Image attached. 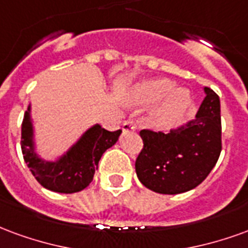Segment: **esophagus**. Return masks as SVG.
I'll return each instance as SVG.
<instances>
[{
  "mask_svg": "<svg viewBox=\"0 0 248 248\" xmlns=\"http://www.w3.org/2000/svg\"><path fill=\"white\" fill-rule=\"evenodd\" d=\"M136 129V125L132 122H126L123 124V132H131Z\"/></svg>",
  "mask_w": 248,
  "mask_h": 248,
  "instance_id": "34e87169",
  "label": "esophagus"
}]
</instances>
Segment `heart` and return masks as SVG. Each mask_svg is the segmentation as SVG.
Masks as SVG:
<instances>
[{
    "mask_svg": "<svg viewBox=\"0 0 248 248\" xmlns=\"http://www.w3.org/2000/svg\"><path fill=\"white\" fill-rule=\"evenodd\" d=\"M162 100L153 116L152 125L157 131H168L174 125L189 107L190 99L184 90H173L166 79H149L139 83L132 92L131 102L137 107H149Z\"/></svg>",
    "mask_w": 248,
    "mask_h": 248,
    "instance_id": "b5f03b06",
    "label": "heart"
}]
</instances>
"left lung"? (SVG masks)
Wrapping results in <instances>:
<instances>
[{
  "instance_id": "8db88e82",
  "label": "left lung",
  "mask_w": 248,
  "mask_h": 248,
  "mask_svg": "<svg viewBox=\"0 0 248 248\" xmlns=\"http://www.w3.org/2000/svg\"><path fill=\"white\" fill-rule=\"evenodd\" d=\"M196 119L170 133L142 129L144 148L137 157L136 174L142 185L160 194L194 189L209 176L222 151L219 96L209 87Z\"/></svg>"
}]
</instances>
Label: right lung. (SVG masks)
Instances as JSON below:
<instances>
[{
	"mask_svg": "<svg viewBox=\"0 0 248 248\" xmlns=\"http://www.w3.org/2000/svg\"><path fill=\"white\" fill-rule=\"evenodd\" d=\"M31 104H29L22 122L21 148L25 162L32 176L48 190L71 194L86 189L97 169L103 153L115 145L122 131L109 132L95 124L87 129L68 151L55 161H47L38 156L34 142Z\"/></svg>",
	"mask_w": 248,
	"mask_h": 248,
	"instance_id": "obj_1",
	"label": "right lung"
}]
</instances>
